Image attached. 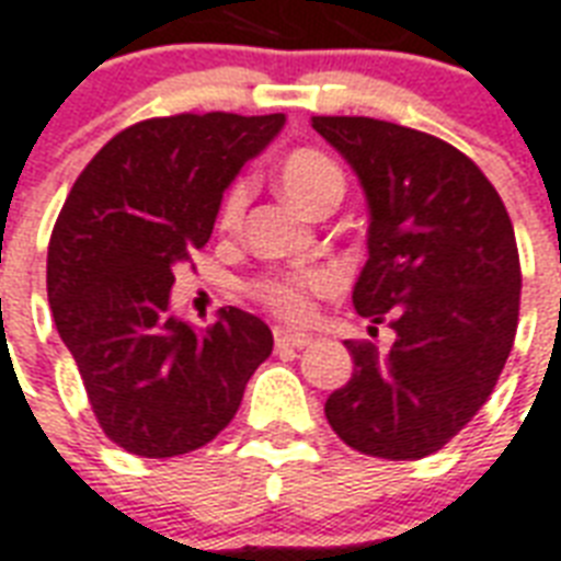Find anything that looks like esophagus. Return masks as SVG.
I'll return each mask as SVG.
<instances>
[{
	"instance_id": "obj_1",
	"label": "esophagus",
	"mask_w": 561,
	"mask_h": 561,
	"mask_svg": "<svg viewBox=\"0 0 561 561\" xmlns=\"http://www.w3.org/2000/svg\"><path fill=\"white\" fill-rule=\"evenodd\" d=\"M273 337H276V347L306 350L311 344V335H306V332H294V329H285V327L273 329Z\"/></svg>"
}]
</instances>
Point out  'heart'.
<instances>
[{"instance_id":"obj_1","label":"heart","mask_w":561,"mask_h":561,"mask_svg":"<svg viewBox=\"0 0 561 561\" xmlns=\"http://www.w3.org/2000/svg\"><path fill=\"white\" fill-rule=\"evenodd\" d=\"M282 191L288 194L290 203H297L306 211H314L327 199H341L344 194V173L341 167L318 149H294L279 167ZM250 185L234 182L220 208V224L232 226L243 214ZM335 288V276L327 271H290L264 276L252 285V294L262 299L264 306L276 311L279 318L306 320L314 309V297L329 294Z\"/></svg>"}]
</instances>
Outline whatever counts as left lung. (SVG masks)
<instances>
[{
	"mask_svg": "<svg viewBox=\"0 0 561 561\" xmlns=\"http://www.w3.org/2000/svg\"><path fill=\"white\" fill-rule=\"evenodd\" d=\"M365 187L367 262L353 306L397 332L388 353L347 341L353 376L327 421L353 450L423 459L489 400L520 306V262L506 205L447 140L374 117H311ZM374 329V327H370Z\"/></svg>",
	"mask_w": 561,
	"mask_h": 561,
	"instance_id": "left-lung-1",
	"label": "left lung"
}]
</instances>
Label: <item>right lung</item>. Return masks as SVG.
<instances>
[{"mask_svg": "<svg viewBox=\"0 0 561 561\" xmlns=\"http://www.w3.org/2000/svg\"><path fill=\"white\" fill-rule=\"evenodd\" d=\"M285 114H176L123 128L81 170L49 238L46 290L102 433L144 459L199 450L271 356L262 318L170 314L173 271L208 243L224 191Z\"/></svg>", "mask_w": 561, "mask_h": 561, "instance_id": "right-lung-1", "label": "right lung"}]
</instances>
